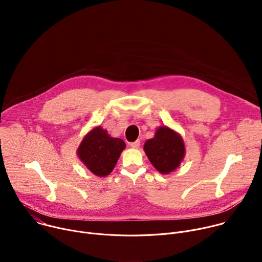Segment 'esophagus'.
Wrapping results in <instances>:
<instances>
[{
    "label": "esophagus",
    "mask_w": 262,
    "mask_h": 262,
    "mask_svg": "<svg viewBox=\"0 0 262 262\" xmlns=\"http://www.w3.org/2000/svg\"><path fill=\"white\" fill-rule=\"evenodd\" d=\"M129 146H130L132 148H139V147H140V141L137 140V141H135V142L129 143Z\"/></svg>",
    "instance_id": "34e87169"
}]
</instances>
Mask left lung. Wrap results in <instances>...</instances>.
Here are the masks:
<instances>
[{
  "label": "left lung",
  "mask_w": 262,
  "mask_h": 262,
  "mask_svg": "<svg viewBox=\"0 0 262 262\" xmlns=\"http://www.w3.org/2000/svg\"><path fill=\"white\" fill-rule=\"evenodd\" d=\"M144 150L152 166L162 174L175 170L185 152L181 137L167 126L160 127L154 139L145 142Z\"/></svg>",
  "instance_id": "1"
}]
</instances>
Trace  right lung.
I'll list each match as a JSON object with an SVG mask.
<instances>
[{"label":"right lung","instance_id":"right-lung-1","mask_svg":"<svg viewBox=\"0 0 262 262\" xmlns=\"http://www.w3.org/2000/svg\"><path fill=\"white\" fill-rule=\"evenodd\" d=\"M125 143L112 138L100 126L93 128L82 141L78 156L86 167L97 176H106L114 169Z\"/></svg>","mask_w":262,"mask_h":262}]
</instances>
